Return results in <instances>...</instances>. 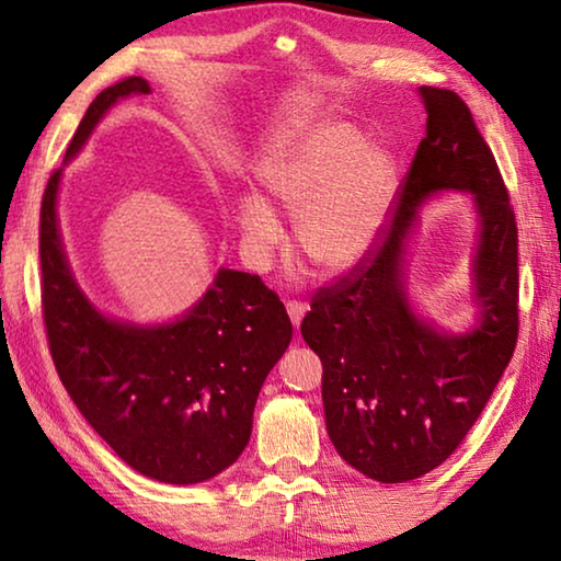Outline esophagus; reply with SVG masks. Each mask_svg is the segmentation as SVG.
I'll return each mask as SVG.
<instances>
[{"mask_svg":"<svg viewBox=\"0 0 561 561\" xmlns=\"http://www.w3.org/2000/svg\"><path fill=\"white\" fill-rule=\"evenodd\" d=\"M287 314H289V319H291L294 329H299L304 314H307V307H304L301 301H287Z\"/></svg>","mask_w":561,"mask_h":561,"instance_id":"1","label":"esophagus"}]
</instances>
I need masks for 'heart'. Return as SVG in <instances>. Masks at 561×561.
I'll return each mask as SVG.
<instances>
[{"mask_svg":"<svg viewBox=\"0 0 561 561\" xmlns=\"http://www.w3.org/2000/svg\"><path fill=\"white\" fill-rule=\"evenodd\" d=\"M274 203L297 213V244L327 272H348L374 252L391 215L398 163L381 146L344 121H317L289 133L257 168ZM247 252L264 262L277 250L284 227L260 195L237 203Z\"/></svg>","mask_w":561,"mask_h":561,"instance_id":"heart-1","label":"heart"}]
</instances>
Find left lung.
Wrapping results in <instances>:
<instances>
[{
	"label": "left lung",
	"instance_id": "8db88e82",
	"mask_svg": "<svg viewBox=\"0 0 561 561\" xmlns=\"http://www.w3.org/2000/svg\"><path fill=\"white\" fill-rule=\"evenodd\" d=\"M425 138L403 178L383 244L311 299L301 336L324 364L327 431L351 468L408 482L448 460L488 405L515 354L517 222L507 187L470 108L455 91L421 87ZM470 192L479 213L473 298L465 335L417 318L404 291V247L425 199Z\"/></svg>",
	"mask_w": 561,
	"mask_h": 561
}]
</instances>
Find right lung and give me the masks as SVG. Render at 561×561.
Returning <instances> with one entry per match:
<instances>
[{
    "instance_id": "right-lung-1",
    "label": "right lung",
    "mask_w": 561,
    "mask_h": 561,
    "mask_svg": "<svg viewBox=\"0 0 561 561\" xmlns=\"http://www.w3.org/2000/svg\"><path fill=\"white\" fill-rule=\"evenodd\" d=\"M128 76L103 89L79 123L66 163L116 101L146 96ZM64 168L44 190L42 309L56 371L71 401L123 462L170 485H195L240 458L264 378L291 341V321L257 274L220 270L203 299L168 324L111 319L76 284L56 197Z\"/></svg>"
}]
</instances>
